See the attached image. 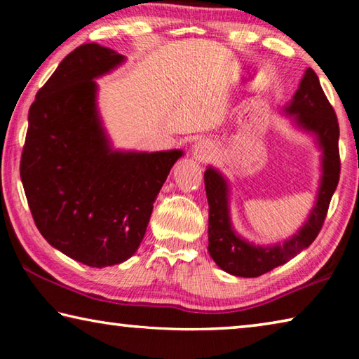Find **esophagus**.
Instances as JSON below:
<instances>
[{"mask_svg":"<svg viewBox=\"0 0 359 359\" xmlns=\"http://www.w3.org/2000/svg\"><path fill=\"white\" fill-rule=\"evenodd\" d=\"M215 154V145L209 141H199L194 145V155H196L198 160L208 161Z\"/></svg>","mask_w":359,"mask_h":359,"instance_id":"obj_1","label":"esophagus"}]
</instances>
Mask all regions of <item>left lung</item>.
Wrapping results in <instances>:
<instances>
[{
	"instance_id": "1",
	"label": "left lung",
	"mask_w": 359,
	"mask_h": 359,
	"mask_svg": "<svg viewBox=\"0 0 359 359\" xmlns=\"http://www.w3.org/2000/svg\"><path fill=\"white\" fill-rule=\"evenodd\" d=\"M285 112L293 115L294 123L304 131L312 133L323 151V175H321L317 203L309 215L306 224L293 238L283 244L269 247L253 245L231 226L228 208V184L214 168L204 172L205 194L209 201V253L218 267L231 276L259 277L285 264L317 238L336 191L340 174L339 156V123L336 112L321 88L318 76L309 68L299 83V88L285 107Z\"/></svg>"
}]
</instances>
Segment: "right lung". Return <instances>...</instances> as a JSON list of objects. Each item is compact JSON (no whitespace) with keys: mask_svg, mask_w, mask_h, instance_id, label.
Segmentation results:
<instances>
[{"mask_svg":"<svg viewBox=\"0 0 359 359\" xmlns=\"http://www.w3.org/2000/svg\"><path fill=\"white\" fill-rule=\"evenodd\" d=\"M125 57L88 42L63 58L28 111L20 179L48 244L92 267L123 263L144 239L154 203L184 151L112 150L96 82Z\"/></svg>","mask_w":359,"mask_h":359,"instance_id":"obj_1","label":"right lung"}]
</instances>
